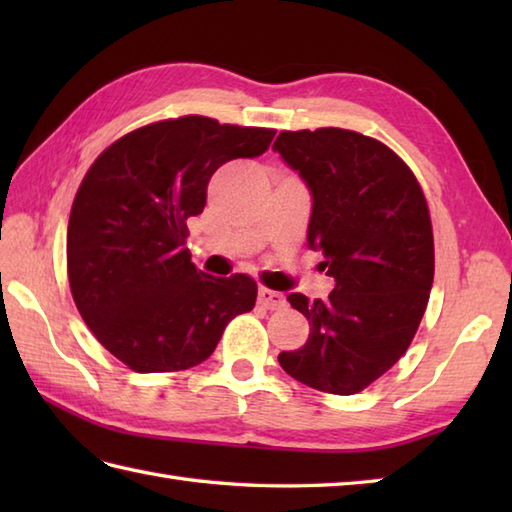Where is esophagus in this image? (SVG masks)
Instances as JSON below:
<instances>
[{"label":"esophagus","instance_id":"34e87169","mask_svg":"<svg viewBox=\"0 0 512 512\" xmlns=\"http://www.w3.org/2000/svg\"><path fill=\"white\" fill-rule=\"evenodd\" d=\"M257 301H259V306L266 308V310H279V308L286 306L284 295H281V292H275V290H268V288H259Z\"/></svg>","mask_w":512,"mask_h":512}]
</instances>
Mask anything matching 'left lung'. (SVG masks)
<instances>
[{"mask_svg": "<svg viewBox=\"0 0 512 512\" xmlns=\"http://www.w3.org/2000/svg\"><path fill=\"white\" fill-rule=\"evenodd\" d=\"M273 149L310 189L308 246L334 279L328 299L288 295L310 336L279 365L312 389L352 396L398 363L427 310L429 206L394 151L350 129L281 132Z\"/></svg>", "mask_w": 512, "mask_h": 512, "instance_id": "left-lung-1", "label": "left lung"}]
</instances>
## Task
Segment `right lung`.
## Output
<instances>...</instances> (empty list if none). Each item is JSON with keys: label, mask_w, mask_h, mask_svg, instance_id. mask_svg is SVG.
I'll use <instances>...</instances> for the list:
<instances>
[{"label": "right lung", "mask_w": 512, "mask_h": 512, "mask_svg": "<svg viewBox=\"0 0 512 512\" xmlns=\"http://www.w3.org/2000/svg\"><path fill=\"white\" fill-rule=\"evenodd\" d=\"M275 129L206 116L151 123L118 138L85 173L68 222V279L85 325L138 374L200 365L228 321L255 308L246 275L191 264L187 220L224 162L257 158Z\"/></svg>", "instance_id": "1"}]
</instances>
